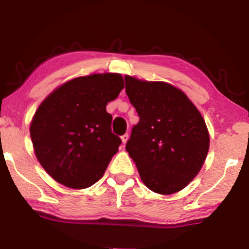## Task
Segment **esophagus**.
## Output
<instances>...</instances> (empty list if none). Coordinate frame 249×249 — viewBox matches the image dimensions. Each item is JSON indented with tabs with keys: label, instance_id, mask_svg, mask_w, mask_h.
Segmentation results:
<instances>
[{
	"label": "esophagus",
	"instance_id": "esophagus-1",
	"mask_svg": "<svg viewBox=\"0 0 249 249\" xmlns=\"http://www.w3.org/2000/svg\"><path fill=\"white\" fill-rule=\"evenodd\" d=\"M121 140H122V142H123V145H125L126 142L128 141V134H124L123 136L121 137Z\"/></svg>",
	"mask_w": 249,
	"mask_h": 249
}]
</instances>
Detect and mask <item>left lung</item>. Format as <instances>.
<instances>
[{
    "mask_svg": "<svg viewBox=\"0 0 249 249\" xmlns=\"http://www.w3.org/2000/svg\"><path fill=\"white\" fill-rule=\"evenodd\" d=\"M125 90L140 116L126 150L142 181L159 195L182 190L199 174L208 155L210 136L203 117L169 83L125 75Z\"/></svg>",
    "mask_w": 249,
    "mask_h": 249,
    "instance_id": "left-lung-1",
    "label": "left lung"
}]
</instances>
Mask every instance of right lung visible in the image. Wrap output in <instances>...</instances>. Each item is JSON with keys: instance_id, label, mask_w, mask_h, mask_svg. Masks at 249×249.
<instances>
[{"instance_id": "1", "label": "right lung", "mask_w": 249, "mask_h": 249, "mask_svg": "<svg viewBox=\"0 0 249 249\" xmlns=\"http://www.w3.org/2000/svg\"><path fill=\"white\" fill-rule=\"evenodd\" d=\"M124 88L119 73L70 80L46 98L31 123L35 155L47 174L72 189H86L107 170L121 138L112 133L107 112Z\"/></svg>"}]
</instances>
